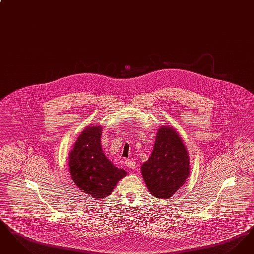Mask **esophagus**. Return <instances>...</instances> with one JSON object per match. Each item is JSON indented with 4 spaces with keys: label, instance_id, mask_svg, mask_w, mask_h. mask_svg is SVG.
<instances>
[{
    "label": "esophagus",
    "instance_id": "34e87169",
    "mask_svg": "<svg viewBox=\"0 0 254 254\" xmlns=\"http://www.w3.org/2000/svg\"><path fill=\"white\" fill-rule=\"evenodd\" d=\"M126 165L127 168H129L130 169H135L136 168V164L134 161H129V160H127L126 161Z\"/></svg>",
    "mask_w": 254,
    "mask_h": 254
}]
</instances>
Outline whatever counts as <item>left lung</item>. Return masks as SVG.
I'll return each mask as SVG.
<instances>
[{
	"instance_id": "1",
	"label": "left lung",
	"mask_w": 254,
	"mask_h": 254,
	"mask_svg": "<svg viewBox=\"0 0 254 254\" xmlns=\"http://www.w3.org/2000/svg\"><path fill=\"white\" fill-rule=\"evenodd\" d=\"M190 161L188 149L178 131L172 127L161 126L153 150L141 167L148 191L156 198H170L190 176Z\"/></svg>"
}]
</instances>
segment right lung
Instances as JSON below:
<instances>
[{"label":"right lung","instance_id":"add662e5","mask_svg":"<svg viewBox=\"0 0 254 254\" xmlns=\"http://www.w3.org/2000/svg\"><path fill=\"white\" fill-rule=\"evenodd\" d=\"M101 125L86 127L68 154L69 173L80 190L96 200L108 197L127 172L109 160L101 145Z\"/></svg>","mask_w":254,"mask_h":254}]
</instances>
